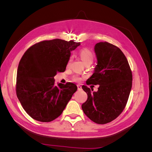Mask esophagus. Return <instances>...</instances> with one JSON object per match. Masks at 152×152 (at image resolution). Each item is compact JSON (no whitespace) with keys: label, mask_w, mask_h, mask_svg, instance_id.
<instances>
[{"label":"esophagus","mask_w":152,"mask_h":152,"mask_svg":"<svg viewBox=\"0 0 152 152\" xmlns=\"http://www.w3.org/2000/svg\"><path fill=\"white\" fill-rule=\"evenodd\" d=\"M77 88H78V90H79V91L81 90V89H82V87H81L80 85H79V84H78V85H77Z\"/></svg>","instance_id":"obj_1"}]
</instances>
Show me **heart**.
<instances>
[{"mask_svg": "<svg viewBox=\"0 0 152 152\" xmlns=\"http://www.w3.org/2000/svg\"><path fill=\"white\" fill-rule=\"evenodd\" d=\"M79 56L82 62L84 63V65H87V64H90L91 65V64L93 63L94 58L93 53L89 49H87V48H84L80 50ZM70 60H71V58H70V59H69L68 63H70ZM73 80L75 82H79L81 80V78L78 76H75L73 77Z\"/></svg>", "mask_w": 152, "mask_h": 152, "instance_id": "b5f03b06", "label": "heart"}]
</instances>
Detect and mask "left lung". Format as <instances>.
Here are the masks:
<instances>
[{
	"label": "left lung",
	"mask_w": 152,
	"mask_h": 152,
	"mask_svg": "<svg viewBox=\"0 0 152 152\" xmlns=\"http://www.w3.org/2000/svg\"><path fill=\"white\" fill-rule=\"evenodd\" d=\"M94 51L97 65L86 84L99 86L97 92H93L82 86L87 99L82 108L92 121L104 124L115 119L125 108L132 87V75L125 55L115 45L100 42L95 45Z\"/></svg>",
	"instance_id": "obj_1"
}]
</instances>
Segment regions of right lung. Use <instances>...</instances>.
Segmentation results:
<instances>
[{
    "mask_svg": "<svg viewBox=\"0 0 152 152\" xmlns=\"http://www.w3.org/2000/svg\"><path fill=\"white\" fill-rule=\"evenodd\" d=\"M80 42L44 40L26 50L18 65L16 95L23 108L36 121L49 122L62 113L77 87L55 84L54 77L66 70L72 50Z\"/></svg>",
    "mask_w": 152,
    "mask_h": 152,
    "instance_id": "right-lung-1",
    "label": "right lung"
}]
</instances>
